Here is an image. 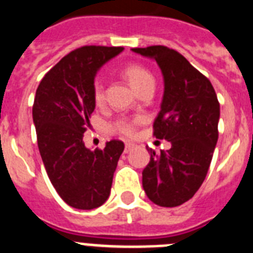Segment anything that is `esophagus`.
<instances>
[{"label": "esophagus", "mask_w": 253, "mask_h": 253, "mask_svg": "<svg viewBox=\"0 0 253 253\" xmlns=\"http://www.w3.org/2000/svg\"><path fill=\"white\" fill-rule=\"evenodd\" d=\"M132 148H133L132 143H126V144H125V153H128Z\"/></svg>", "instance_id": "esophagus-1"}]
</instances>
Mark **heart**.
<instances>
[{
    "mask_svg": "<svg viewBox=\"0 0 253 253\" xmlns=\"http://www.w3.org/2000/svg\"><path fill=\"white\" fill-rule=\"evenodd\" d=\"M122 74L125 75L130 84L140 93L143 89L148 87H155V77L153 74L140 63H127L122 69ZM92 96L96 105H101L105 101V87L100 78H96L92 84ZM136 121L130 118H120L110 125V130L114 133L122 136H132L136 131Z\"/></svg>",
    "mask_w": 253,
    "mask_h": 253,
    "instance_id": "b5f03b06",
    "label": "heart"
}]
</instances>
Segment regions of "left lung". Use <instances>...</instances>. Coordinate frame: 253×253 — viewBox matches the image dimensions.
Returning <instances> with one entry per match:
<instances>
[{
  "instance_id": "8db88e82",
  "label": "left lung",
  "mask_w": 253,
  "mask_h": 253,
  "mask_svg": "<svg viewBox=\"0 0 253 253\" xmlns=\"http://www.w3.org/2000/svg\"><path fill=\"white\" fill-rule=\"evenodd\" d=\"M156 59L164 74L165 92L153 123V136L171 143L143 170L149 200L166 208L190 200L204 182L218 140L219 102L212 83L175 49L164 45L133 48Z\"/></svg>"
}]
</instances>
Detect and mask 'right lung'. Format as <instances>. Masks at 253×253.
<instances>
[{
    "label": "right lung",
    "instance_id": "obj_1",
    "mask_svg": "<svg viewBox=\"0 0 253 253\" xmlns=\"http://www.w3.org/2000/svg\"><path fill=\"white\" fill-rule=\"evenodd\" d=\"M122 50V46H80L49 70L36 89L32 117L39 151L53 187L73 208L94 209L108 200L125 149L121 140L94 151L83 141L94 110V75Z\"/></svg>",
    "mask_w": 253,
    "mask_h": 253
}]
</instances>
